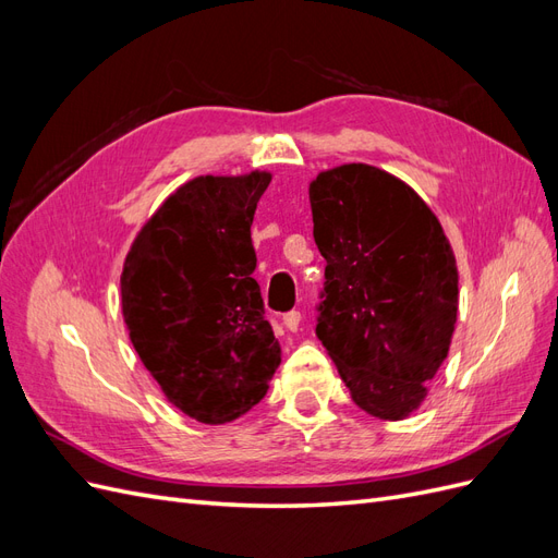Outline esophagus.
I'll use <instances>...</instances> for the list:
<instances>
[{
	"label": "esophagus",
	"mask_w": 558,
	"mask_h": 558,
	"mask_svg": "<svg viewBox=\"0 0 558 558\" xmlns=\"http://www.w3.org/2000/svg\"><path fill=\"white\" fill-rule=\"evenodd\" d=\"M300 320H302V314H300L298 310H291V312H286V314H283V326L289 328L291 332H295V330H298Z\"/></svg>",
	"instance_id": "esophagus-1"
}]
</instances>
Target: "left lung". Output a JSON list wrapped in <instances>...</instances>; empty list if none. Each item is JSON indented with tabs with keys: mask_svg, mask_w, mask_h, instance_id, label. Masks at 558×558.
Here are the masks:
<instances>
[{
	"mask_svg": "<svg viewBox=\"0 0 558 558\" xmlns=\"http://www.w3.org/2000/svg\"><path fill=\"white\" fill-rule=\"evenodd\" d=\"M314 242L326 258L316 337L353 402L400 421L426 398L459 312V269L442 226L408 183L342 165L310 185Z\"/></svg>",
	"mask_w": 558,
	"mask_h": 558,
	"instance_id": "1",
	"label": "left lung"
}]
</instances>
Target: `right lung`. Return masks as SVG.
Instances as JSON below:
<instances>
[{
  "mask_svg": "<svg viewBox=\"0 0 558 558\" xmlns=\"http://www.w3.org/2000/svg\"><path fill=\"white\" fill-rule=\"evenodd\" d=\"M272 177H197L165 199L134 240L123 316L167 400L199 424L258 404L281 363L253 279L251 223Z\"/></svg>",
  "mask_w": 558,
  "mask_h": 558,
  "instance_id": "1",
  "label": "right lung"
}]
</instances>
